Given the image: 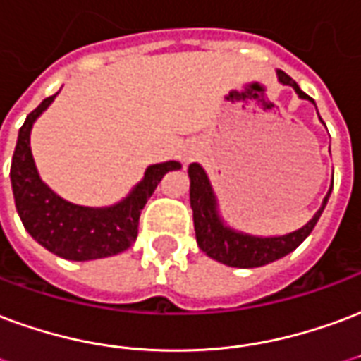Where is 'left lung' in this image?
<instances>
[{"instance_id": "1", "label": "left lung", "mask_w": 361, "mask_h": 361, "mask_svg": "<svg viewBox=\"0 0 361 361\" xmlns=\"http://www.w3.org/2000/svg\"><path fill=\"white\" fill-rule=\"evenodd\" d=\"M276 74L279 84L293 87L298 97L310 101L316 106V101L306 95L290 76H287L283 71H277ZM188 173L189 181H191L189 183V201H191V210H193L197 245L212 260L231 266V268H258V266L276 262L283 256L293 252L312 233V229L316 228L317 220L327 207L331 191H333V180H331V188L323 199L322 207L317 208L316 214L312 216V220L306 221L302 228L285 235L262 237V235H252L247 233V231L233 229L228 221L221 218L212 183H210L204 168L199 162L189 164Z\"/></svg>"}]
</instances>
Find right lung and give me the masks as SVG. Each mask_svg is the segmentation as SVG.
Wrapping results in <instances>:
<instances>
[{"mask_svg": "<svg viewBox=\"0 0 361 361\" xmlns=\"http://www.w3.org/2000/svg\"><path fill=\"white\" fill-rule=\"evenodd\" d=\"M57 95L59 92L44 99L18 130L11 162V188L17 212L24 229L42 247L61 258L87 262L120 255L135 241L140 214L149 197L168 172L180 170L181 162L168 160L147 166L143 180L137 181L122 201L111 207H82L66 201L39 178L30 149L32 126Z\"/></svg>", "mask_w": 361, "mask_h": 361, "instance_id": "obj_1", "label": "right lung"}]
</instances>
